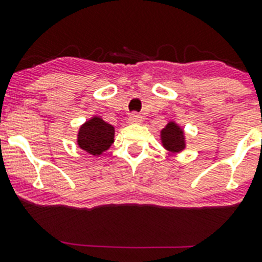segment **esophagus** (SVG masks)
Instances as JSON below:
<instances>
[{
  "instance_id": "obj_1",
  "label": "esophagus",
  "mask_w": 262,
  "mask_h": 262,
  "mask_svg": "<svg viewBox=\"0 0 262 262\" xmlns=\"http://www.w3.org/2000/svg\"><path fill=\"white\" fill-rule=\"evenodd\" d=\"M128 120H129V123H140V122L143 120V118L142 115L138 114V113H133V114H129Z\"/></svg>"
}]
</instances>
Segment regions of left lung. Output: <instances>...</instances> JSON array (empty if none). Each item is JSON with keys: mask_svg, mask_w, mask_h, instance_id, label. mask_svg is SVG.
Listing matches in <instances>:
<instances>
[{"mask_svg": "<svg viewBox=\"0 0 262 262\" xmlns=\"http://www.w3.org/2000/svg\"><path fill=\"white\" fill-rule=\"evenodd\" d=\"M160 139L161 144L166 151L172 154H178L184 151L186 148V139H185V133L181 126H178L176 122L170 120L160 133Z\"/></svg>", "mask_w": 262, "mask_h": 262, "instance_id": "obj_1", "label": "left lung"}]
</instances>
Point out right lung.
<instances>
[{"instance_id": "right-lung-1", "label": "right lung", "mask_w": 262, "mask_h": 262, "mask_svg": "<svg viewBox=\"0 0 262 262\" xmlns=\"http://www.w3.org/2000/svg\"><path fill=\"white\" fill-rule=\"evenodd\" d=\"M115 128L99 117L90 118L77 133V145L82 151L99 156L114 143Z\"/></svg>"}]
</instances>
